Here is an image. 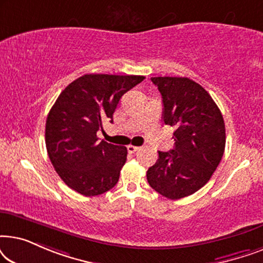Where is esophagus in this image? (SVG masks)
<instances>
[{
	"label": "esophagus",
	"mask_w": 263,
	"mask_h": 263,
	"mask_svg": "<svg viewBox=\"0 0 263 263\" xmlns=\"http://www.w3.org/2000/svg\"><path fill=\"white\" fill-rule=\"evenodd\" d=\"M127 148H128V152H129V153H135V152H138V151L140 149V147L129 145V146L127 147Z\"/></svg>",
	"instance_id": "esophagus-1"
}]
</instances>
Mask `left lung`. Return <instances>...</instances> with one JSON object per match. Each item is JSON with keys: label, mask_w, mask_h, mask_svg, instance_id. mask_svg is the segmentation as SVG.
Segmentation results:
<instances>
[{"label": "left lung", "mask_w": 263, "mask_h": 263, "mask_svg": "<svg viewBox=\"0 0 263 263\" xmlns=\"http://www.w3.org/2000/svg\"><path fill=\"white\" fill-rule=\"evenodd\" d=\"M151 80L163 98V121L175 127L174 149L158 152L147 171L152 188L178 200L202 188L220 163L225 149L222 115L206 89L188 78L158 77Z\"/></svg>", "instance_id": "left-lung-1"}]
</instances>
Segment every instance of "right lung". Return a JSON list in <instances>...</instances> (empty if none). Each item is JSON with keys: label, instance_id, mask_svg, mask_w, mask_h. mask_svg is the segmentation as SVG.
I'll list each match as a JSON object with an SVG mask.
<instances>
[{"label": "right lung", "instance_id": "obj_1", "mask_svg": "<svg viewBox=\"0 0 263 263\" xmlns=\"http://www.w3.org/2000/svg\"><path fill=\"white\" fill-rule=\"evenodd\" d=\"M141 75H82L63 89L46 118L45 143L62 181L85 196L106 193L117 184L128 151L97 132L112 116L122 96L140 84Z\"/></svg>", "mask_w": 263, "mask_h": 263}]
</instances>
